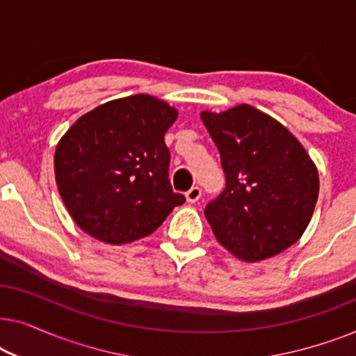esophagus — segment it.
I'll return each mask as SVG.
<instances>
[{
    "label": "esophagus",
    "mask_w": 356,
    "mask_h": 356,
    "mask_svg": "<svg viewBox=\"0 0 356 356\" xmlns=\"http://www.w3.org/2000/svg\"><path fill=\"white\" fill-rule=\"evenodd\" d=\"M201 194H202L201 188H199V186H193V188L189 189V191L186 193L188 202H197L199 197H201Z\"/></svg>",
    "instance_id": "esophagus-1"
}]
</instances>
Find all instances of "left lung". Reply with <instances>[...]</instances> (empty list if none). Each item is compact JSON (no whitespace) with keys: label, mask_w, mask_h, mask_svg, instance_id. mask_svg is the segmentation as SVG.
I'll return each instance as SVG.
<instances>
[{"label":"left lung","mask_w":356,"mask_h":356,"mask_svg":"<svg viewBox=\"0 0 356 356\" xmlns=\"http://www.w3.org/2000/svg\"><path fill=\"white\" fill-rule=\"evenodd\" d=\"M202 123L220 152L225 189L204 216L233 256L257 262L303 235L319 194V175L300 140L251 105L212 113Z\"/></svg>","instance_id":"obj_1"}]
</instances>
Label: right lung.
<instances>
[{
  "label": "right lung",
  "instance_id": "add662e5",
  "mask_svg": "<svg viewBox=\"0 0 356 356\" xmlns=\"http://www.w3.org/2000/svg\"><path fill=\"white\" fill-rule=\"evenodd\" d=\"M178 111L138 94L82 115L60 139L55 178L72 220L110 245L154 233L184 202L168 179L165 133Z\"/></svg>",
  "mask_w": 356,
  "mask_h": 356
}]
</instances>
